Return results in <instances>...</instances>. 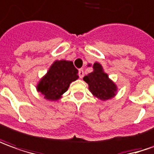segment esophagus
<instances>
[{
  "mask_svg": "<svg viewBox=\"0 0 154 154\" xmlns=\"http://www.w3.org/2000/svg\"><path fill=\"white\" fill-rule=\"evenodd\" d=\"M84 75H85V73H84V70L82 69H79V76L80 79H82L84 77Z\"/></svg>",
  "mask_w": 154,
  "mask_h": 154,
  "instance_id": "34e87169",
  "label": "esophagus"
}]
</instances>
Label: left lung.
<instances>
[{"instance_id":"8db88e82","label":"left lung","mask_w":154,"mask_h":154,"mask_svg":"<svg viewBox=\"0 0 154 154\" xmlns=\"http://www.w3.org/2000/svg\"><path fill=\"white\" fill-rule=\"evenodd\" d=\"M93 69V72L84 77V80L89 85L91 92L102 100L112 98L117 90L116 85L109 79L99 63H94Z\"/></svg>"}]
</instances>
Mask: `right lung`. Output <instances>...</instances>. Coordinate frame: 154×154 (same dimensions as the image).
Here are the masks:
<instances>
[{"label": "right lung", "mask_w": 154, "mask_h": 154, "mask_svg": "<svg viewBox=\"0 0 154 154\" xmlns=\"http://www.w3.org/2000/svg\"><path fill=\"white\" fill-rule=\"evenodd\" d=\"M78 78V69L72 61L57 60L39 81L37 89L44 95L45 99L57 100L66 92L71 82Z\"/></svg>", "instance_id": "right-lung-1"}]
</instances>
